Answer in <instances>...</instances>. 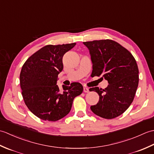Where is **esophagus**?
<instances>
[{"instance_id":"obj_1","label":"esophagus","mask_w":154,"mask_h":154,"mask_svg":"<svg viewBox=\"0 0 154 154\" xmlns=\"http://www.w3.org/2000/svg\"><path fill=\"white\" fill-rule=\"evenodd\" d=\"M83 91H84V93H89V90L87 87H84L83 88Z\"/></svg>"}]
</instances>
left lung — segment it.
Returning a JSON list of instances; mask_svg holds the SVG:
<instances>
[{
  "instance_id": "8db88e82",
  "label": "left lung",
  "mask_w": 154,
  "mask_h": 154,
  "mask_svg": "<svg viewBox=\"0 0 154 154\" xmlns=\"http://www.w3.org/2000/svg\"><path fill=\"white\" fill-rule=\"evenodd\" d=\"M89 49L93 63V76L108 81L104 89L91 88L99 100L91 110L96 115L112 119L124 113L134 99L139 82V71L130 52L112 40L83 42Z\"/></svg>"
}]
</instances>
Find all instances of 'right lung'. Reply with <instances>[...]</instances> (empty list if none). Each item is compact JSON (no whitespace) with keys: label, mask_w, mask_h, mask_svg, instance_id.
I'll return each mask as SVG.
<instances>
[{"label":"right lung","mask_w":154,"mask_h":154,"mask_svg":"<svg viewBox=\"0 0 154 154\" xmlns=\"http://www.w3.org/2000/svg\"><path fill=\"white\" fill-rule=\"evenodd\" d=\"M76 43L47 45L26 61L20 74V84L26 105L40 119L57 121L70 112L75 97L82 93L79 83L57 85L58 74L63 70V55Z\"/></svg>","instance_id":"1"}]
</instances>
